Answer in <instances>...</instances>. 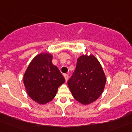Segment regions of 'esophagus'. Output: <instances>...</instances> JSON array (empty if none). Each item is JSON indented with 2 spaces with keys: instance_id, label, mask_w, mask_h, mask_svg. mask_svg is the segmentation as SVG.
<instances>
[{
  "instance_id": "1",
  "label": "esophagus",
  "mask_w": 132,
  "mask_h": 132,
  "mask_svg": "<svg viewBox=\"0 0 132 132\" xmlns=\"http://www.w3.org/2000/svg\"><path fill=\"white\" fill-rule=\"evenodd\" d=\"M64 77H65V81H67L68 79H69V76H68V74H64Z\"/></svg>"
}]
</instances>
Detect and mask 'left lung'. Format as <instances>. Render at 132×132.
Masks as SVG:
<instances>
[{"label": "left lung", "instance_id": "obj_1", "mask_svg": "<svg viewBox=\"0 0 132 132\" xmlns=\"http://www.w3.org/2000/svg\"><path fill=\"white\" fill-rule=\"evenodd\" d=\"M106 77L102 67L93 55H82L77 59L76 70L68 81L72 96L87 105L95 101L104 91Z\"/></svg>", "mask_w": 132, "mask_h": 132}]
</instances>
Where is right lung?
I'll list each match as a JSON object with an SVG mask.
<instances>
[{"instance_id":"right-lung-1","label":"right lung","mask_w":132,"mask_h":132,"mask_svg":"<svg viewBox=\"0 0 132 132\" xmlns=\"http://www.w3.org/2000/svg\"><path fill=\"white\" fill-rule=\"evenodd\" d=\"M52 58L50 53L38 55L30 62L23 76L27 93L40 104L51 101L58 87L65 81L58 67L52 63Z\"/></svg>"}]
</instances>
